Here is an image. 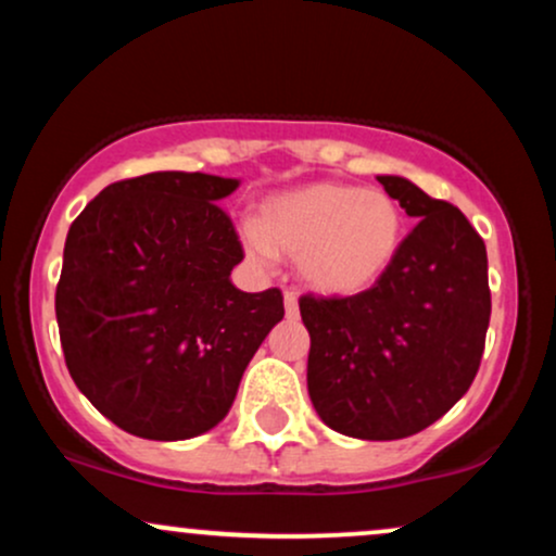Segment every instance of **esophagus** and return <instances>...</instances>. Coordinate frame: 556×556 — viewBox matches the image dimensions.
<instances>
[{"label":"esophagus","instance_id":"obj_1","mask_svg":"<svg viewBox=\"0 0 556 556\" xmlns=\"http://www.w3.org/2000/svg\"><path fill=\"white\" fill-rule=\"evenodd\" d=\"M285 311L290 318L298 316V292L295 290H285Z\"/></svg>","mask_w":556,"mask_h":556}]
</instances>
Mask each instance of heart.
Segmentation results:
<instances>
[{"mask_svg": "<svg viewBox=\"0 0 556 556\" xmlns=\"http://www.w3.org/2000/svg\"><path fill=\"white\" fill-rule=\"evenodd\" d=\"M248 256H298L303 282L321 295H355L379 282L405 240V214L384 190L311 182L261 203L258 225L240 229Z\"/></svg>", "mask_w": 556, "mask_h": 556, "instance_id": "obj_1", "label": "heart"}]
</instances>
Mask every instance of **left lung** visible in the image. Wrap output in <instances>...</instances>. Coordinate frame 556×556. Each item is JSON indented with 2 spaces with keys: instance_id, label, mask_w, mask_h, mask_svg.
Listing matches in <instances>:
<instances>
[{
  "instance_id": "1",
  "label": "left lung",
  "mask_w": 556,
  "mask_h": 556,
  "mask_svg": "<svg viewBox=\"0 0 556 556\" xmlns=\"http://www.w3.org/2000/svg\"><path fill=\"white\" fill-rule=\"evenodd\" d=\"M379 182L418 219L394 264L358 295L300 298L318 418L368 442L429 429L468 392L491 316L486 245L460 208L405 177Z\"/></svg>"
}]
</instances>
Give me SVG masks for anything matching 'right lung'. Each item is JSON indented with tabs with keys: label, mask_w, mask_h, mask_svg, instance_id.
<instances>
[{
	"label": "right lung",
	"mask_w": 556,
	"mask_h": 556,
	"mask_svg": "<svg viewBox=\"0 0 556 556\" xmlns=\"http://www.w3.org/2000/svg\"><path fill=\"white\" fill-rule=\"evenodd\" d=\"M232 177L151 172L106 185L70 225L56 285L67 371L101 416L140 439L214 429L285 305L242 292Z\"/></svg>",
	"instance_id": "obj_1"
}]
</instances>
